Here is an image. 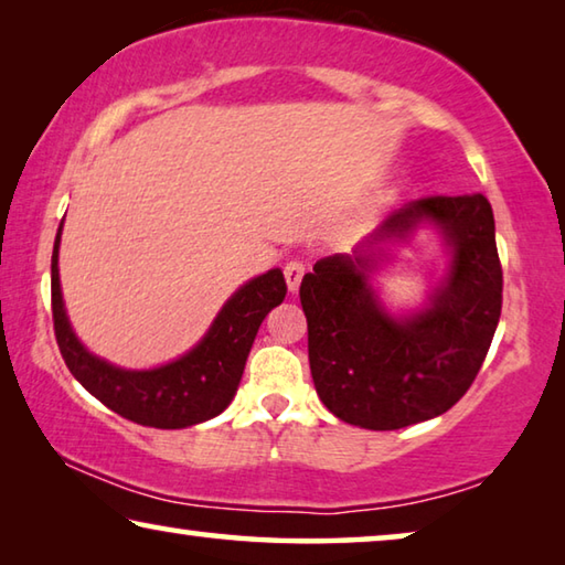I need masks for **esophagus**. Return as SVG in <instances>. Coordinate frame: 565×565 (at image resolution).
I'll list each match as a JSON object with an SVG mask.
<instances>
[{
    "instance_id": "obj_1",
    "label": "esophagus",
    "mask_w": 565,
    "mask_h": 565,
    "mask_svg": "<svg viewBox=\"0 0 565 565\" xmlns=\"http://www.w3.org/2000/svg\"><path fill=\"white\" fill-rule=\"evenodd\" d=\"M303 271H306V264L294 259L284 266V276H286V286H289V291H299V284L303 279Z\"/></svg>"
}]
</instances>
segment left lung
<instances>
[{
	"label": "left lung",
	"instance_id": "left-lung-1",
	"mask_svg": "<svg viewBox=\"0 0 565 565\" xmlns=\"http://www.w3.org/2000/svg\"><path fill=\"white\" fill-rule=\"evenodd\" d=\"M418 227H434L447 274L420 310L394 315L370 276ZM503 271L483 194L428 196L391 212L351 254L313 264L301 281L309 363L333 416L396 431L446 414L481 369L501 317Z\"/></svg>",
	"mask_w": 565,
	"mask_h": 565
}]
</instances>
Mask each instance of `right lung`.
Here are the masks:
<instances>
[{
	"label": "right lung",
	"mask_w": 565,
	"mask_h": 565,
	"mask_svg": "<svg viewBox=\"0 0 565 565\" xmlns=\"http://www.w3.org/2000/svg\"><path fill=\"white\" fill-rule=\"evenodd\" d=\"M62 226L52 252V317L72 376L114 414L151 428H186L232 404L262 321L286 296L281 269L254 276L228 296L212 327L184 356L154 369H121L99 359L76 337L60 284Z\"/></svg>",
	"instance_id": "add662e5"
}]
</instances>
